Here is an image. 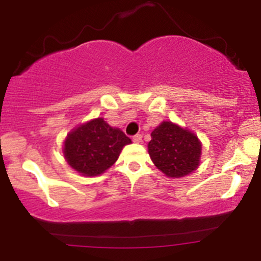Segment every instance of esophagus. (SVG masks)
<instances>
[{
	"instance_id": "34e87169",
	"label": "esophagus",
	"mask_w": 261,
	"mask_h": 261,
	"mask_svg": "<svg viewBox=\"0 0 261 261\" xmlns=\"http://www.w3.org/2000/svg\"><path fill=\"white\" fill-rule=\"evenodd\" d=\"M133 141L135 143H140L141 141H142V135H140V134L135 135V136L133 137Z\"/></svg>"
}]
</instances>
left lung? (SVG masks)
<instances>
[{
    "instance_id": "left-lung-1",
    "label": "left lung",
    "mask_w": 261,
    "mask_h": 261,
    "mask_svg": "<svg viewBox=\"0 0 261 261\" xmlns=\"http://www.w3.org/2000/svg\"><path fill=\"white\" fill-rule=\"evenodd\" d=\"M148 153L154 166L169 178H181L200 164L201 142L193 133L163 121L152 131Z\"/></svg>"
}]
</instances>
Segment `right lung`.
<instances>
[{"label":"right lung","mask_w":261,"mask_h":261,"mask_svg":"<svg viewBox=\"0 0 261 261\" xmlns=\"http://www.w3.org/2000/svg\"><path fill=\"white\" fill-rule=\"evenodd\" d=\"M128 143L131 140L120 128L112 127L103 118H98L80 125L67 135L64 155L74 170L82 175L94 176L110 168Z\"/></svg>","instance_id":"obj_1"}]
</instances>
